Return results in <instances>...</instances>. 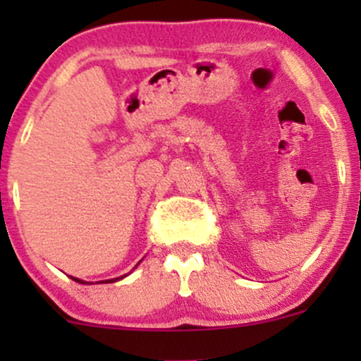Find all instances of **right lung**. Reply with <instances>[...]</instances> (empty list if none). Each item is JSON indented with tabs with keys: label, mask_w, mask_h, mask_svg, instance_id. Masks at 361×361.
Returning <instances> with one entry per match:
<instances>
[{
	"label": "right lung",
	"mask_w": 361,
	"mask_h": 361,
	"mask_svg": "<svg viewBox=\"0 0 361 361\" xmlns=\"http://www.w3.org/2000/svg\"><path fill=\"white\" fill-rule=\"evenodd\" d=\"M123 276H126V275H123ZM123 276H120V279H111V280H105V281H117V280H122ZM71 279H73L74 281H78V283H86V281H82V280H80V279H74V276H71ZM102 283H103V281H102Z\"/></svg>",
	"instance_id": "add662e5"
}]
</instances>
